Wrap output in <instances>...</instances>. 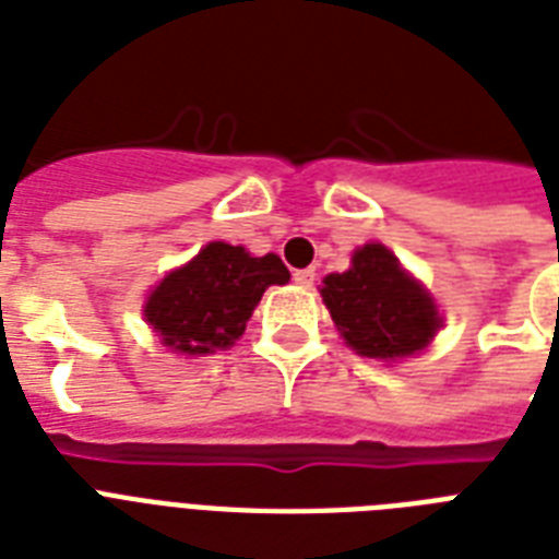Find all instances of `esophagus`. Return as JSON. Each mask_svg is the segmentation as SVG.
Segmentation results:
<instances>
[{
    "label": "esophagus",
    "instance_id": "esophagus-1",
    "mask_svg": "<svg viewBox=\"0 0 559 559\" xmlns=\"http://www.w3.org/2000/svg\"><path fill=\"white\" fill-rule=\"evenodd\" d=\"M293 281H296L298 287L310 289L316 284V270H296L293 272Z\"/></svg>",
    "mask_w": 559,
    "mask_h": 559
}]
</instances>
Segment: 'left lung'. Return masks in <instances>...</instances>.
<instances>
[{
  "label": "left lung",
  "mask_w": 559,
  "mask_h": 559,
  "mask_svg": "<svg viewBox=\"0 0 559 559\" xmlns=\"http://www.w3.org/2000/svg\"><path fill=\"white\" fill-rule=\"evenodd\" d=\"M319 293L359 357L391 362L420 354L443 324L435 298L382 243L357 249L350 270L328 275Z\"/></svg>",
  "instance_id": "8db88e82"
}]
</instances>
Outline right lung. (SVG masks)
Returning <instances> with one entry per match:
<instances>
[{"instance_id": "obj_1", "label": "right lung", "mask_w": 559, "mask_h": 559, "mask_svg": "<svg viewBox=\"0 0 559 559\" xmlns=\"http://www.w3.org/2000/svg\"><path fill=\"white\" fill-rule=\"evenodd\" d=\"M287 281L278 254L252 258L243 246L214 240L159 281L144 301V322L165 348L205 357L231 348L266 287Z\"/></svg>"}]
</instances>
